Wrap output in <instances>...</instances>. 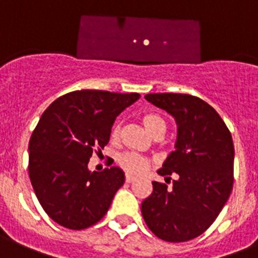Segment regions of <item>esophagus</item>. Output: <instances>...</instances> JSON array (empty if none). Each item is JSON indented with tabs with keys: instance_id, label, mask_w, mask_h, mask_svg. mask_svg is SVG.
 I'll use <instances>...</instances> for the list:
<instances>
[{
	"instance_id": "34e87169",
	"label": "esophagus",
	"mask_w": 258,
	"mask_h": 258,
	"mask_svg": "<svg viewBox=\"0 0 258 258\" xmlns=\"http://www.w3.org/2000/svg\"><path fill=\"white\" fill-rule=\"evenodd\" d=\"M136 179H137V177H135V175L130 174V173H127V174H126V182H127V183H132V182H135Z\"/></svg>"
}]
</instances>
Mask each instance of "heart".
Here are the masks:
<instances>
[{"label": "heart", "mask_w": 258, "mask_h": 258, "mask_svg": "<svg viewBox=\"0 0 258 258\" xmlns=\"http://www.w3.org/2000/svg\"><path fill=\"white\" fill-rule=\"evenodd\" d=\"M141 121L153 137H163L167 132V122L162 115L156 114V113H146L141 117ZM119 134H121V123L117 122L113 126L110 136L115 140V139H118ZM117 162L124 170L131 173H143L149 167L148 159L134 153L121 154L118 156Z\"/></svg>", "instance_id": "obj_1"}]
</instances>
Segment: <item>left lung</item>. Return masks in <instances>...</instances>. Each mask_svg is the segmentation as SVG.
Wrapping results in <instances>:
<instances>
[{"instance_id": "left-lung-1", "label": "left lung", "mask_w": 258, "mask_h": 258, "mask_svg": "<svg viewBox=\"0 0 258 258\" xmlns=\"http://www.w3.org/2000/svg\"><path fill=\"white\" fill-rule=\"evenodd\" d=\"M145 99L175 119L177 140L158 174L177 173L173 187L153 182L141 204L149 229L167 242H186L215 221L233 188L234 145L220 115L188 94H148Z\"/></svg>"}]
</instances>
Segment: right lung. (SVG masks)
Instances as JSON below:
<instances>
[{
	"mask_svg": "<svg viewBox=\"0 0 258 258\" xmlns=\"http://www.w3.org/2000/svg\"><path fill=\"white\" fill-rule=\"evenodd\" d=\"M140 94L78 90L52 103L29 141V177L38 201L52 220L81 230L107 214L124 183L121 168L90 172L94 150L109 143L117 115Z\"/></svg>",
	"mask_w": 258,
	"mask_h": 258,
	"instance_id": "1",
	"label": "right lung"
}]
</instances>
